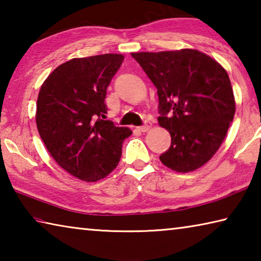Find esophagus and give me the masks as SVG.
I'll return each instance as SVG.
<instances>
[{"label":"esophagus","mask_w":261,"mask_h":261,"mask_svg":"<svg viewBox=\"0 0 261 261\" xmlns=\"http://www.w3.org/2000/svg\"><path fill=\"white\" fill-rule=\"evenodd\" d=\"M149 127H151V123H149V122H146V123H145L144 125H141V126H138V127H137V130H138V131H141V132H146L147 130H149Z\"/></svg>","instance_id":"esophagus-1"}]
</instances>
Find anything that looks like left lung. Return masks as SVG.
<instances>
[{"label": "left lung", "mask_w": 261, "mask_h": 261, "mask_svg": "<svg viewBox=\"0 0 261 261\" xmlns=\"http://www.w3.org/2000/svg\"><path fill=\"white\" fill-rule=\"evenodd\" d=\"M131 56L158 88L159 124L171 136L161 162L178 173L204 166L218 152L235 115L227 71L196 49L131 53Z\"/></svg>", "instance_id": "left-lung-1"}]
</instances>
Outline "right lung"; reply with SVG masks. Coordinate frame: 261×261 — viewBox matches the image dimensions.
<instances>
[{
  "label": "right lung",
  "mask_w": 261,
  "mask_h": 261,
  "mask_svg": "<svg viewBox=\"0 0 261 261\" xmlns=\"http://www.w3.org/2000/svg\"><path fill=\"white\" fill-rule=\"evenodd\" d=\"M124 56L103 54L61 64L41 85L35 122L59 166L85 182L105 178L117 167L129 127L105 121L107 87Z\"/></svg>",
  "instance_id": "right-lung-1"
}]
</instances>
